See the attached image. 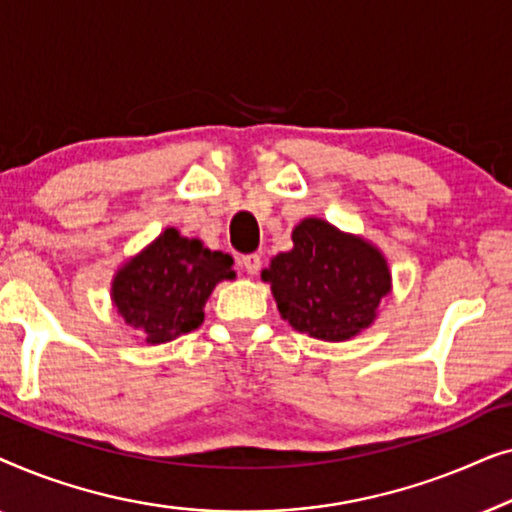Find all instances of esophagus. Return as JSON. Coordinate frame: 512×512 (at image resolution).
Listing matches in <instances>:
<instances>
[{"mask_svg":"<svg viewBox=\"0 0 512 512\" xmlns=\"http://www.w3.org/2000/svg\"><path fill=\"white\" fill-rule=\"evenodd\" d=\"M240 268L244 272H249V275H258V270H261V256L258 254H247L240 258Z\"/></svg>","mask_w":512,"mask_h":512,"instance_id":"esophagus-1","label":"esophagus"}]
</instances>
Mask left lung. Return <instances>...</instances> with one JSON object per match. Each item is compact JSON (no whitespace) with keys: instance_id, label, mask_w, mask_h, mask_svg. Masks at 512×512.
Instances as JSON below:
<instances>
[{"instance_id":"left-lung-1","label":"left lung","mask_w":512,"mask_h":512,"mask_svg":"<svg viewBox=\"0 0 512 512\" xmlns=\"http://www.w3.org/2000/svg\"><path fill=\"white\" fill-rule=\"evenodd\" d=\"M261 277L296 331L328 342L349 340L373 324L391 286L380 251L321 219L300 221L293 249L272 258Z\"/></svg>"}]
</instances>
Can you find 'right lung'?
<instances>
[{
	"label": "right lung",
	"instance_id": "1",
	"mask_svg": "<svg viewBox=\"0 0 512 512\" xmlns=\"http://www.w3.org/2000/svg\"><path fill=\"white\" fill-rule=\"evenodd\" d=\"M233 258L186 240L167 228L149 249L125 265L114 279L116 310L146 342L160 345L191 333L205 321L209 293L221 279H233Z\"/></svg>",
	"mask_w": 512,
	"mask_h": 512
}]
</instances>
